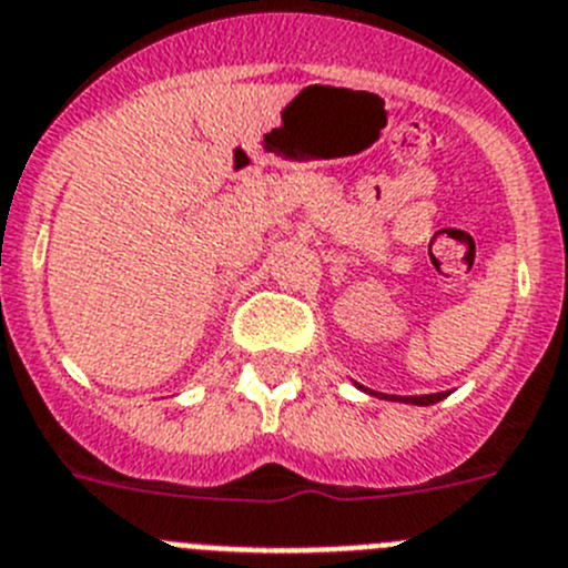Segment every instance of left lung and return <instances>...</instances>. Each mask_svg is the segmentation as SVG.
<instances>
[{
  "instance_id": "1",
  "label": "left lung",
  "mask_w": 568,
  "mask_h": 568,
  "mask_svg": "<svg viewBox=\"0 0 568 568\" xmlns=\"http://www.w3.org/2000/svg\"><path fill=\"white\" fill-rule=\"evenodd\" d=\"M379 397L399 399V403H410V405H434V403H439V399H445L447 392H442V394H423V397H388V394H379Z\"/></svg>"
}]
</instances>
